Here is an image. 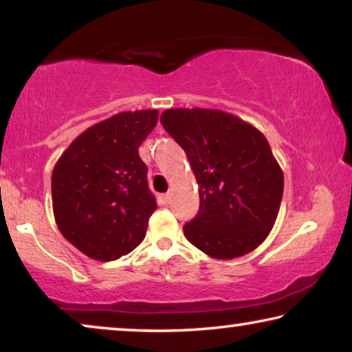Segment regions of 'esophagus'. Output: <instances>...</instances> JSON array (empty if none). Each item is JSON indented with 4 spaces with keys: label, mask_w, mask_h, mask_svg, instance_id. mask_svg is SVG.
<instances>
[{
    "label": "esophagus",
    "mask_w": 352,
    "mask_h": 352,
    "mask_svg": "<svg viewBox=\"0 0 352 352\" xmlns=\"http://www.w3.org/2000/svg\"><path fill=\"white\" fill-rule=\"evenodd\" d=\"M170 199H171L170 194H162L160 197H158V201H160L162 205H166V204H170Z\"/></svg>",
    "instance_id": "1"
}]
</instances>
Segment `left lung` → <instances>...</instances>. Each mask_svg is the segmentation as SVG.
<instances>
[{
    "label": "left lung",
    "mask_w": 352,
    "mask_h": 352,
    "mask_svg": "<svg viewBox=\"0 0 352 352\" xmlns=\"http://www.w3.org/2000/svg\"><path fill=\"white\" fill-rule=\"evenodd\" d=\"M160 122L184 148L199 184L200 210L184 235L216 259L243 256L274 228L283 173L264 134L216 109H170Z\"/></svg>",
    "instance_id": "left-lung-1"
}]
</instances>
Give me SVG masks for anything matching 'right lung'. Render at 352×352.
I'll list each match as a JSON object with an SVG mask.
<instances>
[{
  "instance_id": "obj_1",
  "label": "right lung",
  "mask_w": 352,
  "mask_h": 352,
  "mask_svg": "<svg viewBox=\"0 0 352 352\" xmlns=\"http://www.w3.org/2000/svg\"><path fill=\"white\" fill-rule=\"evenodd\" d=\"M158 110L120 112L86 129L52 170V211L60 234L98 261L128 254L157 208L138 148Z\"/></svg>"
}]
</instances>
